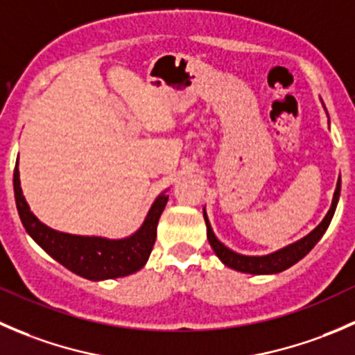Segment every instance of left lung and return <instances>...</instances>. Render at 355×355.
<instances>
[{"mask_svg": "<svg viewBox=\"0 0 355 355\" xmlns=\"http://www.w3.org/2000/svg\"><path fill=\"white\" fill-rule=\"evenodd\" d=\"M338 198H340V178L336 182V189L335 194H333V200H331V207L330 211L327 213V216L323 218L320 225L311 232L309 235H306L300 241L293 242L284 249L277 250L273 254H268V256H244V254H237L234 252L232 249H228L227 245L221 244L220 241L214 235L213 228H211L209 220H207L206 209H204V221H206V228H207V241H209L211 247H213L214 254L220 257L221 263L225 266L232 268V270L242 271V273H250V275H273V273H280V271L287 270V268L293 266L297 261L302 259L314 245L320 242V239L323 237V234L327 232V228L330 227V221L335 214L336 204H338Z\"/></svg>", "mask_w": 355, "mask_h": 355, "instance_id": "8db88e82", "label": "left lung"}]
</instances>
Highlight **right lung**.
Returning <instances> with one entry per match:
<instances>
[{"label":"right lung","mask_w":355,"mask_h":355,"mask_svg":"<svg viewBox=\"0 0 355 355\" xmlns=\"http://www.w3.org/2000/svg\"><path fill=\"white\" fill-rule=\"evenodd\" d=\"M13 191L20 220L27 234L37 242L53 259L70 270L71 273L87 280H110L127 277L141 270L149 259L156 241V228L161 213L168 202V196L159 194L153 202L142 227L134 235L125 239L85 237L53 230L37 220L22 194L19 173V159L13 171Z\"/></svg>","instance_id":"add662e5"}]
</instances>
